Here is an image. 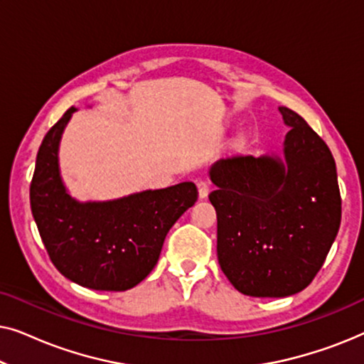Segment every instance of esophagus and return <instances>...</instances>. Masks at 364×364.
Masks as SVG:
<instances>
[{
	"instance_id": "1",
	"label": "esophagus",
	"mask_w": 364,
	"mask_h": 364,
	"mask_svg": "<svg viewBox=\"0 0 364 364\" xmlns=\"http://www.w3.org/2000/svg\"><path fill=\"white\" fill-rule=\"evenodd\" d=\"M197 188H198V197L205 198L208 196V191H210V183L207 181H197Z\"/></svg>"
}]
</instances>
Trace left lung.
I'll return each instance as SVG.
<instances>
[{
	"mask_svg": "<svg viewBox=\"0 0 364 364\" xmlns=\"http://www.w3.org/2000/svg\"><path fill=\"white\" fill-rule=\"evenodd\" d=\"M290 131L280 156H230L208 177L217 257L243 295L283 298L310 285L335 242L341 197L335 159L305 119L278 107Z\"/></svg>",
	"mask_w": 364,
	"mask_h": 364,
	"instance_id": "1",
	"label": "left lung"
}]
</instances>
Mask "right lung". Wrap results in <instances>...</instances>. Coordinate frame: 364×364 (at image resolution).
<instances>
[{
    "label": "right lung",
    "instance_id": "obj_1",
    "mask_svg": "<svg viewBox=\"0 0 364 364\" xmlns=\"http://www.w3.org/2000/svg\"><path fill=\"white\" fill-rule=\"evenodd\" d=\"M76 111L68 109L43 139L29 188L31 212L49 258L68 280L124 291L152 272L167 232L198 192L193 182H181L114 200H76L59 168V142Z\"/></svg>",
    "mask_w": 364,
    "mask_h": 364
}]
</instances>
